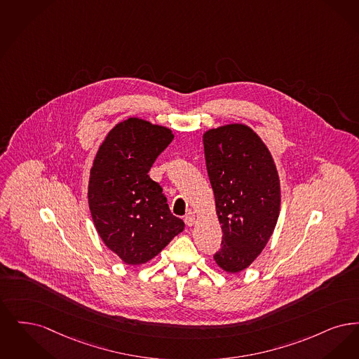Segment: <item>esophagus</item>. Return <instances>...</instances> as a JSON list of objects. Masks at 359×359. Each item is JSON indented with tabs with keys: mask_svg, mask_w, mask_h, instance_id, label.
Segmentation results:
<instances>
[{
	"mask_svg": "<svg viewBox=\"0 0 359 359\" xmlns=\"http://www.w3.org/2000/svg\"><path fill=\"white\" fill-rule=\"evenodd\" d=\"M194 221H196V216L191 212H189L187 216H185V224H187V226H193Z\"/></svg>",
	"mask_w": 359,
	"mask_h": 359,
	"instance_id": "obj_1",
	"label": "esophagus"
}]
</instances>
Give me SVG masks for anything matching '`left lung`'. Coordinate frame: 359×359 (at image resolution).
<instances>
[{
	"label": "left lung",
	"mask_w": 359,
	"mask_h": 359,
	"mask_svg": "<svg viewBox=\"0 0 359 359\" xmlns=\"http://www.w3.org/2000/svg\"><path fill=\"white\" fill-rule=\"evenodd\" d=\"M206 170L222 229L219 268L237 273L264 250L280 212V181L264 142L248 126L208 130L203 137Z\"/></svg>",
	"instance_id": "8db88e82"
}]
</instances>
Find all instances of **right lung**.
<instances>
[{"label": "right lung", "instance_id": "obj_1", "mask_svg": "<svg viewBox=\"0 0 359 359\" xmlns=\"http://www.w3.org/2000/svg\"><path fill=\"white\" fill-rule=\"evenodd\" d=\"M172 138L168 127L128 118L109 131L95 156L88 182L91 216L103 243L126 264L151 260L185 228L147 174Z\"/></svg>", "mask_w": 359, "mask_h": 359}]
</instances>
